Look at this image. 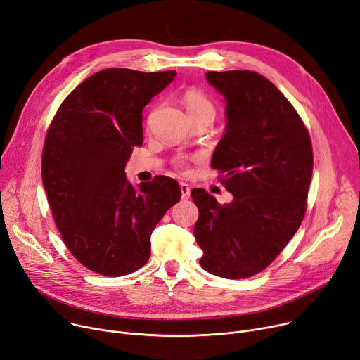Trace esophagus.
Returning <instances> with one entry per match:
<instances>
[{
	"label": "esophagus",
	"instance_id": "obj_1",
	"mask_svg": "<svg viewBox=\"0 0 360 360\" xmlns=\"http://www.w3.org/2000/svg\"><path fill=\"white\" fill-rule=\"evenodd\" d=\"M181 194H182V198L184 200H188L189 198V194H191V186L185 182H181Z\"/></svg>",
	"mask_w": 360,
	"mask_h": 360
}]
</instances>
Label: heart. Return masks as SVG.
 Here are the masks:
<instances>
[{"instance_id":"obj_1","label":"heart","mask_w":360,"mask_h":360,"mask_svg":"<svg viewBox=\"0 0 360 360\" xmlns=\"http://www.w3.org/2000/svg\"><path fill=\"white\" fill-rule=\"evenodd\" d=\"M182 103L193 120H197L200 117H208L212 120L215 115L214 103L211 101L208 95H205L202 91L197 88L186 89L182 95ZM178 163L184 165V159H179Z\"/></svg>"}]
</instances>
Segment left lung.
Returning <instances> with one entry per match:
<instances>
[{
  "mask_svg": "<svg viewBox=\"0 0 360 360\" xmlns=\"http://www.w3.org/2000/svg\"><path fill=\"white\" fill-rule=\"evenodd\" d=\"M205 78L227 104L211 166L233 201L221 205L202 188L191 191L200 212L194 236L204 271L242 279L268 268L301 226L313 146L295 108L257 72L211 70Z\"/></svg>",
  "mask_w": 360,
  "mask_h": 360,
  "instance_id": "1",
  "label": "left lung"
}]
</instances>
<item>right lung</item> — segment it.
Returning <instances> with one entry per match:
<instances>
[{
	"label": "right lung",
	"mask_w": 360,
	"mask_h": 360,
	"mask_svg": "<svg viewBox=\"0 0 360 360\" xmlns=\"http://www.w3.org/2000/svg\"><path fill=\"white\" fill-rule=\"evenodd\" d=\"M175 75L103 69L68 95L46 134L41 178L56 227L94 272L123 276L145 266L152 231L181 200L172 178L136 189L124 172L133 148L143 145V108Z\"/></svg>",
	"instance_id": "add662e5"
}]
</instances>
